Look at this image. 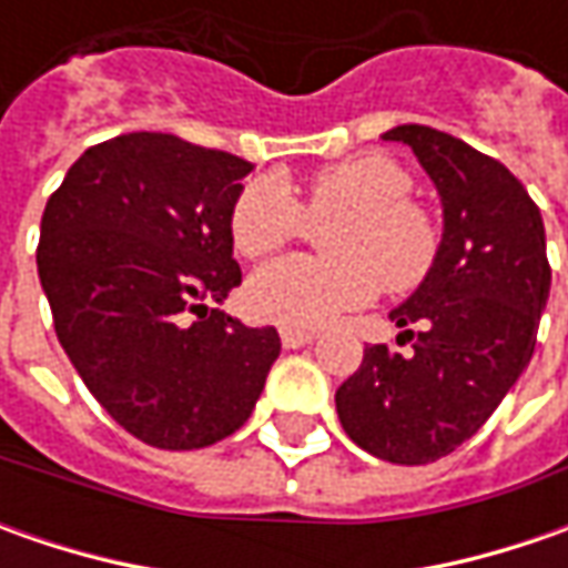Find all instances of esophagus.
I'll return each mask as SVG.
<instances>
[{
    "label": "esophagus",
    "instance_id": "obj_1",
    "mask_svg": "<svg viewBox=\"0 0 568 568\" xmlns=\"http://www.w3.org/2000/svg\"><path fill=\"white\" fill-rule=\"evenodd\" d=\"M316 335L313 332H300V328H281V344L287 347V351H296V347H306V344H313Z\"/></svg>",
    "mask_w": 568,
    "mask_h": 568
}]
</instances>
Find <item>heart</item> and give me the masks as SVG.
Listing matches in <instances>:
<instances>
[{
	"mask_svg": "<svg viewBox=\"0 0 568 568\" xmlns=\"http://www.w3.org/2000/svg\"><path fill=\"white\" fill-rule=\"evenodd\" d=\"M410 189L414 176L385 154L322 166L300 202L274 176L250 180L230 207V240L246 258L339 217L322 236L328 258L284 255L252 274V313L284 328H318L366 306L379 284L392 294L414 291L436 262L439 227Z\"/></svg>",
	"mask_w": 568,
	"mask_h": 568,
	"instance_id": "1",
	"label": "heart"
}]
</instances>
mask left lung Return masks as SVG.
Returning <instances> with one entry per match:
<instances>
[{
    "mask_svg": "<svg viewBox=\"0 0 568 568\" xmlns=\"http://www.w3.org/2000/svg\"><path fill=\"white\" fill-rule=\"evenodd\" d=\"M382 139L407 144L429 173L443 243L420 287L388 313L414 351L366 347L335 404L369 455L429 465L468 443L531 363L550 262L540 207L499 161L429 125H395Z\"/></svg>",
    "mask_w": 568,
    "mask_h": 568,
    "instance_id": "obj_1",
    "label": "left lung"
}]
</instances>
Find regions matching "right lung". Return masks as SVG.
<instances>
[{
	"label": "right lung",
	"mask_w": 568,
	"mask_h": 568,
	"mask_svg": "<svg viewBox=\"0 0 568 568\" xmlns=\"http://www.w3.org/2000/svg\"><path fill=\"white\" fill-rule=\"evenodd\" d=\"M250 170L227 151L129 132L88 148L43 207L37 274L55 338L103 410L148 446L227 439L281 354L272 325L207 306L243 281L230 207Z\"/></svg>",
	"instance_id": "1"
}]
</instances>
